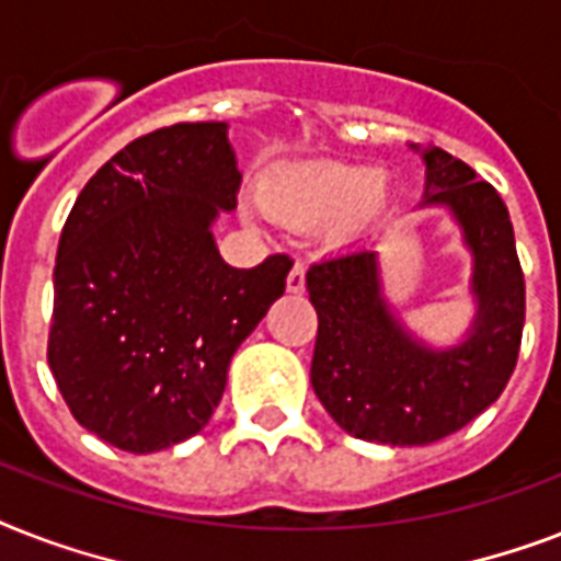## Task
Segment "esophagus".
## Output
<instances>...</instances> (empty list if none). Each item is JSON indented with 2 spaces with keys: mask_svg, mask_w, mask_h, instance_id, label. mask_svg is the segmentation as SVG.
<instances>
[{
  "mask_svg": "<svg viewBox=\"0 0 561 561\" xmlns=\"http://www.w3.org/2000/svg\"><path fill=\"white\" fill-rule=\"evenodd\" d=\"M285 285H288V294H302V290H306V267H302V264H294Z\"/></svg>",
  "mask_w": 561,
  "mask_h": 561,
  "instance_id": "1",
  "label": "esophagus"
}]
</instances>
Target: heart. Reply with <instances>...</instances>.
Instances as JSON below:
<instances>
[{
  "label": "heart",
  "mask_w": 561,
  "mask_h": 561,
  "mask_svg": "<svg viewBox=\"0 0 561 561\" xmlns=\"http://www.w3.org/2000/svg\"><path fill=\"white\" fill-rule=\"evenodd\" d=\"M264 209L297 229L325 227L334 244L369 236L390 209V186L360 165H320L262 188Z\"/></svg>",
  "instance_id": "heart-1"
}]
</instances>
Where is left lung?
Segmentation results:
<instances>
[{"instance_id": "left-lung-1", "label": "left lung", "mask_w": 561, "mask_h": 561, "mask_svg": "<svg viewBox=\"0 0 561 561\" xmlns=\"http://www.w3.org/2000/svg\"><path fill=\"white\" fill-rule=\"evenodd\" d=\"M416 209L445 211L469 253L471 320L451 343L404 323L383 290L381 250L352 247L306 276L317 308L311 387L346 434L381 445H431L495 404L518 360L524 276L513 220L495 188L443 148H419Z\"/></svg>"}]
</instances>
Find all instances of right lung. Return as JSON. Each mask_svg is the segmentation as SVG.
Returning <instances> with one entry per match:
<instances>
[{
    "mask_svg": "<svg viewBox=\"0 0 561 561\" xmlns=\"http://www.w3.org/2000/svg\"><path fill=\"white\" fill-rule=\"evenodd\" d=\"M241 186L227 122L139 136L60 232L48 367L72 416L130 454L206 427L232 355L285 294L288 255L229 267L215 232Z\"/></svg>",
    "mask_w": 561,
    "mask_h": 561,
    "instance_id": "right-lung-1",
    "label": "right lung"
}]
</instances>
